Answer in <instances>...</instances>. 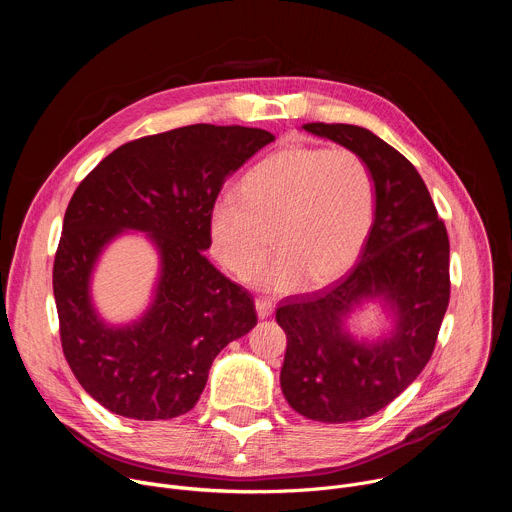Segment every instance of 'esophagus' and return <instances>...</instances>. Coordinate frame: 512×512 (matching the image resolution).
<instances>
[{
	"instance_id": "esophagus-1",
	"label": "esophagus",
	"mask_w": 512,
	"mask_h": 512,
	"mask_svg": "<svg viewBox=\"0 0 512 512\" xmlns=\"http://www.w3.org/2000/svg\"><path fill=\"white\" fill-rule=\"evenodd\" d=\"M255 310H257V316L261 320H265V318H269L273 314V304L267 302V300H257L255 302Z\"/></svg>"
}]
</instances>
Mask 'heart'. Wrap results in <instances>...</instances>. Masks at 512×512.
Here are the masks:
<instances>
[{"label":"heart","mask_w":512,"mask_h":512,"mask_svg":"<svg viewBox=\"0 0 512 512\" xmlns=\"http://www.w3.org/2000/svg\"><path fill=\"white\" fill-rule=\"evenodd\" d=\"M375 218V178L348 148L287 145L255 164L239 194L218 196L208 212L214 257L267 294L324 285L346 273L369 241Z\"/></svg>","instance_id":"obj_1"}]
</instances>
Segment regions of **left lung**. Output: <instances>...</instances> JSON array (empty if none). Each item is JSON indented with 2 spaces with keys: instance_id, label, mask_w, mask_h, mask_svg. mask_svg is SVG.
Masks as SVG:
<instances>
[{
  "instance_id": "left-lung-1",
  "label": "left lung",
  "mask_w": 512,
  "mask_h": 512,
  "mask_svg": "<svg viewBox=\"0 0 512 512\" xmlns=\"http://www.w3.org/2000/svg\"><path fill=\"white\" fill-rule=\"evenodd\" d=\"M304 129L360 154L375 178V221L358 263L338 283L275 312L287 336L283 397L308 419L348 423L387 407L425 369L450 302V241L419 172L387 141L346 123ZM377 299L394 316L392 332L354 339L347 316Z\"/></svg>"
}]
</instances>
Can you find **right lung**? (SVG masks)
I'll return each mask as SVG.
<instances>
[{"label": "right lung", "instance_id": "obj_1", "mask_svg": "<svg viewBox=\"0 0 512 512\" xmlns=\"http://www.w3.org/2000/svg\"><path fill=\"white\" fill-rule=\"evenodd\" d=\"M273 139L208 123L148 135L109 154L72 194L52 271L60 342L81 387L111 413L141 421L188 413L216 354L255 328L251 294L204 251L218 192ZM123 230L151 237L161 277L144 316L113 327L94 310L90 275Z\"/></svg>", "mask_w": 512, "mask_h": 512}]
</instances>
